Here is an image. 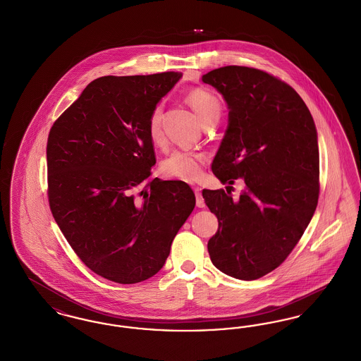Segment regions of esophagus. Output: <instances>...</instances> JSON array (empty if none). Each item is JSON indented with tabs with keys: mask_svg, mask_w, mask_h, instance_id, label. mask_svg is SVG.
<instances>
[{
	"mask_svg": "<svg viewBox=\"0 0 361 361\" xmlns=\"http://www.w3.org/2000/svg\"><path fill=\"white\" fill-rule=\"evenodd\" d=\"M193 190H195V196H196V206L199 207V208H204L206 203H204V199L202 196V188L193 187Z\"/></svg>",
	"mask_w": 361,
	"mask_h": 361,
	"instance_id": "1",
	"label": "esophagus"
}]
</instances>
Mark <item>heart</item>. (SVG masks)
Segmentation results:
<instances>
[{"mask_svg":"<svg viewBox=\"0 0 361 361\" xmlns=\"http://www.w3.org/2000/svg\"><path fill=\"white\" fill-rule=\"evenodd\" d=\"M185 102L195 111L202 124L218 119L221 115V102L204 87H196L185 94ZM147 134L152 142L162 140V106L155 105L147 116ZM206 154L199 152L176 150L161 162V172L169 178L180 181H196L203 173Z\"/></svg>","mask_w":361,"mask_h":361,"instance_id":"heart-1","label":"heart"}]
</instances>
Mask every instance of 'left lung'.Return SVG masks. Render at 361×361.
Listing matches in <instances>:
<instances>
[{
  "instance_id": "8db88e82",
  "label": "left lung",
  "mask_w": 361,
  "mask_h": 361,
  "mask_svg": "<svg viewBox=\"0 0 361 361\" xmlns=\"http://www.w3.org/2000/svg\"><path fill=\"white\" fill-rule=\"evenodd\" d=\"M203 82L230 108L212 173L224 184H246L237 202L224 189H203L219 224L208 253L226 275L256 280L290 256L318 204L315 124L295 89L264 70L224 66L204 74Z\"/></svg>"
}]
</instances>
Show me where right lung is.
<instances>
[{
  "mask_svg": "<svg viewBox=\"0 0 361 361\" xmlns=\"http://www.w3.org/2000/svg\"><path fill=\"white\" fill-rule=\"evenodd\" d=\"M181 74L105 75L54 121L47 139L52 216L86 267L134 284L154 276L195 208L184 181L152 177L147 116Z\"/></svg>",
  "mask_w": 361,
  "mask_h": 361,
  "instance_id": "1",
  "label": "right lung"
}]
</instances>
